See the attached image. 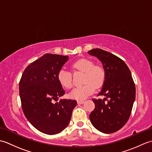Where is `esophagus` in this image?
Returning <instances> with one entry per match:
<instances>
[{"mask_svg":"<svg viewBox=\"0 0 152 152\" xmlns=\"http://www.w3.org/2000/svg\"><path fill=\"white\" fill-rule=\"evenodd\" d=\"M77 103H78V104H83V103H84V101H77Z\"/></svg>","mask_w":152,"mask_h":152,"instance_id":"esophagus-1","label":"esophagus"}]
</instances>
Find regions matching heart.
Segmentation results:
<instances>
[{"mask_svg":"<svg viewBox=\"0 0 152 152\" xmlns=\"http://www.w3.org/2000/svg\"><path fill=\"white\" fill-rule=\"evenodd\" d=\"M74 70L84 72L83 82L84 85L74 88L70 93V97L82 101L92 94L95 88H100L104 82L105 71L102 67L94 65L93 61L86 58L76 61L72 64ZM57 80L60 84L65 89L72 87V74L65 69H61L57 73Z\"/></svg>","mask_w":152,"mask_h":152,"instance_id":"heart-1","label":"heart"}]
</instances>
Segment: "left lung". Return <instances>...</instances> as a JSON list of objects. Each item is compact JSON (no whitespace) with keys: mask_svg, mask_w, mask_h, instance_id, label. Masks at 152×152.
I'll return each instance as SVG.
<instances>
[{"mask_svg":"<svg viewBox=\"0 0 152 152\" xmlns=\"http://www.w3.org/2000/svg\"><path fill=\"white\" fill-rule=\"evenodd\" d=\"M97 57L105 71V80L98 95L93 99L95 108L89 115L92 125L102 133L118 131L127 122L135 100L136 89L131 71L120 58L99 48L88 52Z\"/></svg>","mask_w":152,"mask_h":152,"instance_id":"1","label":"left lung"}]
</instances>
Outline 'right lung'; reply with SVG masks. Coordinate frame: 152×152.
Returning <instances> with one entry per match:
<instances>
[{"instance_id": "add662e5", "label": "right lung", "mask_w": 152, "mask_h": 152, "mask_svg": "<svg viewBox=\"0 0 152 152\" xmlns=\"http://www.w3.org/2000/svg\"><path fill=\"white\" fill-rule=\"evenodd\" d=\"M69 57L46 53L25 69L19 82L21 106L25 117L42 133L56 134L69 125L75 100L61 99L65 91L57 80V73Z\"/></svg>"}]
</instances>
